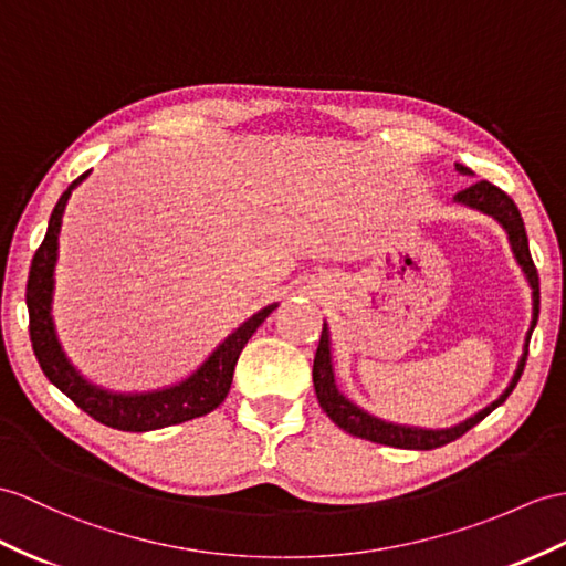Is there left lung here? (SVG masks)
<instances>
[{
    "instance_id": "8db88e82",
    "label": "left lung",
    "mask_w": 566,
    "mask_h": 566,
    "mask_svg": "<svg viewBox=\"0 0 566 566\" xmlns=\"http://www.w3.org/2000/svg\"><path fill=\"white\" fill-rule=\"evenodd\" d=\"M457 172L473 175L461 163H457ZM453 203L465 206V209L480 211V213H485V216L497 220L502 230L506 232L509 247H512V254L516 259V264L521 266L523 279H526V283L531 287V305H533L531 326L526 331V338H523V350H521L514 375H512V379H509L506 389L497 398H494L490 406H485L482 410L473 412L471 418H465V420L451 424V427H416V424L391 422V420L371 416V412H367L365 408L353 403L350 398L338 389L334 355H331V331H328V324L324 322L319 348H316L314 367H312L314 391H316V398H319V406H322L326 416L334 420L340 427V430H346L353 437H360V439H367V442L394 447V449L430 451V449H437V447H444V444L453 442V439H459L461 434H465L480 420H485L494 408H500L509 398V394L514 391V387L523 375V367H526V357H528L531 334H533V328L537 324V314H541V281H537V271H535V264L531 259L526 226H523V218L516 209V203L509 199L500 187L490 185L488 179H480V182L459 191V195L453 197Z\"/></svg>"
}]
</instances>
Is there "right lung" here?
Instances as JSON below:
<instances>
[{"instance_id": "1", "label": "right lung", "mask_w": 566, "mask_h": 566, "mask_svg": "<svg viewBox=\"0 0 566 566\" xmlns=\"http://www.w3.org/2000/svg\"><path fill=\"white\" fill-rule=\"evenodd\" d=\"M88 175L91 170L74 179L60 197L50 216L48 235L43 244H40V250L35 252L31 264L29 287H25V305H29L31 343L40 369L45 371V377L54 387L64 396L72 398V401L81 410L88 412L93 420H98L107 427H115V430L122 432H150L160 430V427L209 416L211 410H216L226 401L232 384V371H235L238 357L247 346V340H250L254 331L264 324L266 316L279 307V302H271V305L261 307L256 314H252L250 319H244L232 334H228L218 343L195 371H189L185 379L168 384V387L148 391H115L91 381L84 371L69 360L52 316L62 218L74 189L78 185H84Z\"/></svg>"}]
</instances>
